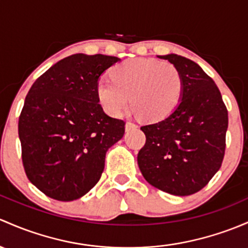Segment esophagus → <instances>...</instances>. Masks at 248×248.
Here are the masks:
<instances>
[{"mask_svg": "<svg viewBox=\"0 0 248 248\" xmlns=\"http://www.w3.org/2000/svg\"><path fill=\"white\" fill-rule=\"evenodd\" d=\"M133 128H137V124L132 121H127L126 122V131H131Z\"/></svg>", "mask_w": 248, "mask_h": 248, "instance_id": "esophagus-1", "label": "esophagus"}]
</instances>
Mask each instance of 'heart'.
I'll use <instances>...</instances> for the list:
<instances>
[{
  "label": "heart",
  "instance_id": "b5f03b06",
  "mask_svg": "<svg viewBox=\"0 0 248 248\" xmlns=\"http://www.w3.org/2000/svg\"><path fill=\"white\" fill-rule=\"evenodd\" d=\"M110 78L96 84V97L108 115L119 117L132 108L148 121L166 119L183 96V78L173 64L152 58H134L113 67Z\"/></svg>",
  "mask_w": 248,
  "mask_h": 248
}]
</instances>
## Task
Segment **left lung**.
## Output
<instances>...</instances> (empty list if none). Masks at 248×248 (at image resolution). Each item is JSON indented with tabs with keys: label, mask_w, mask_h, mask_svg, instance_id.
I'll return each instance as SVG.
<instances>
[{
	"label": "left lung",
	"mask_w": 248,
	"mask_h": 248,
	"mask_svg": "<svg viewBox=\"0 0 248 248\" xmlns=\"http://www.w3.org/2000/svg\"><path fill=\"white\" fill-rule=\"evenodd\" d=\"M183 78V96L166 119L146 124L138 165L146 181L161 191L187 196L203 189L222 164L228 111L220 90L199 64L178 54L159 56Z\"/></svg>",
	"instance_id": "8db88e82"
}]
</instances>
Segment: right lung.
Instances as JSON below:
<instances>
[{
	"instance_id": "obj_1",
	"label": "right lung",
	"mask_w": 248,
	"mask_h": 248,
	"mask_svg": "<svg viewBox=\"0 0 248 248\" xmlns=\"http://www.w3.org/2000/svg\"><path fill=\"white\" fill-rule=\"evenodd\" d=\"M120 59L72 54L33 83L19 117L22 164L46 196L69 202L100 181L108 148L124 121L107 115L96 97L100 76Z\"/></svg>"
}]
</instances>
